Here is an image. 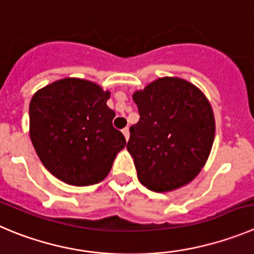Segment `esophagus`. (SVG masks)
<instances>
[{
    "instance_id": "esophagus-1",
    "label": "esophagus",
    "mask_w": 254,
    "mask_h": 254,
    "mask_svg": "<svg viewBox=\"0 0 254 254\" xmlns=\"http://www.w3.org/2000/svg\"><path fill=\"white\" fill-rule=\"evenodd\" d=\"M123 134H124V136H125V139H127V140H129V136H130V131H129V127H124V129H123Z\"/></svg>"
}]
</instances>
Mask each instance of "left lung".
<instances>
[{
  "label": "left lung",
  "mask_w": 254,
  "mask_h": 254,
  "mask_svg": "<svg viewBox=\"0 0 254 254\" xmlns=\"http://www.w3.org/2000/svg\"><path fill=\"white\" fill-rule=\"evenodd\" d=\"M140 119L130 127L127 149L138 179L163 193L191 182L204 167L215 134L209 101L195 85L160 77L132 94Z\"/></svg>",
  "instance_id": "left-lung-1"
}]
</instances>
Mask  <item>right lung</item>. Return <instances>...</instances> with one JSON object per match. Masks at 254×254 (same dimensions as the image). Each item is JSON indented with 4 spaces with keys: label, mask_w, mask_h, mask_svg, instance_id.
I'll return each instance as SVG.
<instances>
[{
    "label": "right lung",
    "mask_w": 254,
    "mask_h": 254,
    "mask_svg": "<svg viewBox=\"0 0 254 254\" xmlns=\"http://www.w3.org/2000/svg\"><path fill=\"white\" fill-rule=\"evenodd\" d=\"M110 92L87 80L65 77L40 89L30 103V138L58 179L86 187L105 179L124 135L113 127Z\"/></svg>",
    "instance_id": "1"
}]
</instances>
